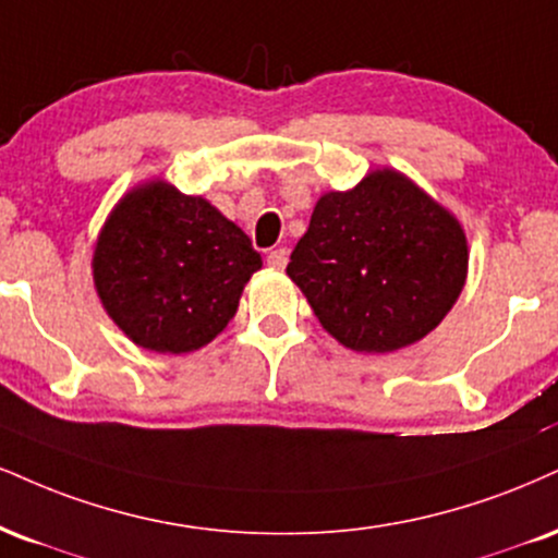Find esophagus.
Returning a JSON list of instances; mask_svg holds the SVG:
<instances>
[{
    "label": "esophagus",
    "mask_w": 558,
    "mask_h": 558,
    "mask_svg": "<svg viewBox=\"0 0 558 558\" xmlns=\"http://www.w3.org/2000/svg\"><path fill=\"white\" fill-rule=\"evenodd\" d=\"M267 265L275 267V270H283V267L288 265V250H286V246H278V250H272L270 254H267Z\"/></svg>",
    "instance_id": "34e87169"
}]
</instances>
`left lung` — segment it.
<instances>
[{"instance_id":"obj_1","label":"left lung","mask_w":558,"mask_h":558,"mask_svg":"<svg viewBox=\"0 0 558 558\" xmlns=\"http://www.w3.org/2000/svg\"><path fill=\"white\" fill-rule=\"evenodd\" d=\"M286 272L335 340L392 353L432 332L458 301L468 244L445 207L385 169L319 197Z\"/></svg>"}]
</instances>
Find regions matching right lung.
Returning <instances> with one entry per match:
<instances>
[{
  "instance_id": "add662e5",
  "label": "right lung",
  "mask_w": 558,
  "mask_h": 558,
  "mask_svg": "<svg viewBox=\"0 0 558 558\" xmlns=\"http://www.w3.org/2000/svg\"><path fill=\"white\" fill-rule=\"evenodd\" d=\"M259 267V252L236 223L163 181L126 194L93 254V280L109 317L132 343L156 353L210 343Z\"/></svg>"
}]
</instances>
